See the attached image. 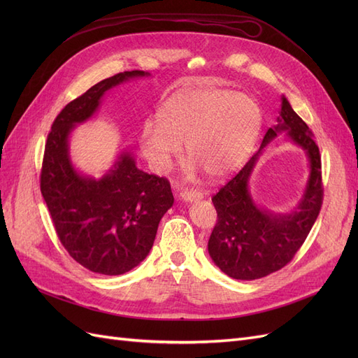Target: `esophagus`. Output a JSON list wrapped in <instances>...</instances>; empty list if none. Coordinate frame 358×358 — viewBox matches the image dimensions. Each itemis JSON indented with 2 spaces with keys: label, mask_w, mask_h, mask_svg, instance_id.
I'll return each mask as SVG.
<instances>
[{
  "label": "esophagus",
  "mask_w": 358,
  "mask_h": 358,
  "mask_svg": "<svg viewBox=\"0 0 358 358\" xmlns=\"http://www.w3.org/2000/svg\"><path fill=\"white\" fill-rule=\"evenodd\" d=\"M180 199H182L183 201H187V203H188V201L201 200V199H203V192L196 191V189H191V191L185 189V191L180 192Z\"/></svg>",
  "instance_id": "34e87169"
}]
</instances>
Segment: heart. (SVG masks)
<instances>
[{
    "label": "heart",
    "instance_id": "heart-1",
    "mask_svg": "<svg viewBox=\"0 0 358 358\" xmlns=\"http://www.w3.org/2000/svg\"><path fill=\"white\" fill-rule=\"evenodd\" d=\"M158 122L148 121L140 136L149 164L166 171L182 152L189 170L203 169L209 178H221L239 167L255 143L262 116L243 94L227 90L183 91L159 107Z\"/></svg>",
    "mask_w": 358,
    "mask_h": 358
}]
</instances>
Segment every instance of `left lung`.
<instances>
[{
	"mask_svg": "<svg viewBox=\"0 0 358 358\" xmlns=\"http://www.w3.org/2000/svg\"><path fill=\"white\" fill-rule=\"evenodd\" d=\"M280 101L278 124L267 129L258 152L212 199L218 222L208 251L212 262L233 279H259L288 264L308 237L322 204L320 149L285 95ZM282 132L306 152L310 176L296 208L289 213H275L253 200L248 180L268 143Z\"/></svg>",
	"mask_w": 358,
	"mask_h": 358,
	"instance_id": "obj_1",
	"label": "left lung"
}]
</instances>
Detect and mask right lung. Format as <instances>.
Returning a JSON list of instances; mask_svg holds the SVG:
<instances>
[{
	"mask_svg": "<svg viewBox=\"0 0 358 358\" xmlns=\"http://www.w3.org/2000/svg\"><path fill=\"white\" fill-rule=\"evenodd\" d=\"M149 76L124 71L94 85L64 107L48 136L40 176L43 199L62 246L94 273L116 276L142 263L175 199L169 180L140 170L127 148L103 176L85 175L71 161L70 137L76 127L94 117L107 91Z\"/></svg>",
	"mask_w": 358,
	"mask_h": 358,
	"instance_id": "add662e5",
	"label": "right lung"
}]
</instances>
